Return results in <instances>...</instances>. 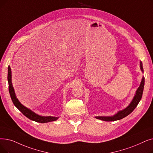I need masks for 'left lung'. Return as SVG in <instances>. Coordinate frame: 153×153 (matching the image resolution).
I'll list each match as a JSON object with an SVG mask.
<instances>
[{"label":"left lung","mask_w":153,"mask_h":153,"mask_svg":"<svg viewBox=\"0 0 153 153\" xmlns=\"http://www.w3.org/2000/svg\"><path fill=\"white\" fill-rule=\"evenodd\" d=\"M140 69L143 73V64L142 62L140 61ZM144 77L143 76L141 81L139 85V88L137 89L134 96L132 99V100L130 102V104L126 107L125 109L119 111L116 114L112 116H96L95 118L100 119V120L104 121H115L117 120H120L123 118L128 116L129 114L134 110V109L137 107V104H139V101H141L143 92L144 90Z\"/></svg>","instance_id":"8db88e82"}]
</instances>
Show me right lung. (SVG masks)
Returning a JSON list of instances; mask_svg holds the SVG:
<instances>
[{
	"mask_svg": "<svg viewBox=\"0 0 153 153\" xmlns=\"http://www.w3.org/2000/svg\"><path fill=\"white\" fill-rule=\"evenodd\" d=\"M7 80L9 82V91L10 96L12 101L16 107L20 111H21L25 116H26L32 121H34L37 123H49V122L54 121L57 120L59 117L40 116L35 113L34 112H33L30 109L26 108L25 106H24L20 102V101L18 100V99L16 97L14 89V87H13V85L12 83V71H11V68L9 65L8 66Z\"/></svg>",
	"mask_w": 153,
	"mask_h": 153,
	"instance_id": "add662e5",
	"label": "right lung"
}]
</instances>
